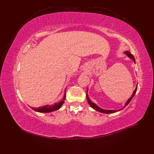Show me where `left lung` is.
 Wrapping results in <instances>:
<instances>
[{
  "instance_id": "left-lung-1",
  "label": "left lung",
  "mask_w": 154,
  "mask_h": 154,
  "mask_svg": "<svg viewBox=\"0 0 154 154\" xmlns=\"http://www.w3.org/2000/svg\"><path fill=\"white\" fill-rule=\"evenodd\" d=\"M125 54H127L130 58H131V59L133 60L134 63H136V60H135V58H134V56H133L131 53H130L129 52V51H125ZM137 86L136 87V89H135V91H134V92H133V94H132V96L130 97V98L128 100V101H127V103H125V105L124 106L123 108H125V107L126 106H127V105L130 103V101L132 100V99L133 98L134 96L135 95V94H136V91H137ZM87 101H88V104H89V105H91V106L92 107V108H93L94 109H95V110H97V111H99L100 112L105 113V114H110V113H114V112H117V110H105V109H101V108H100V107H99V106H97L95 103H92V102L90 100V99L88 98V95H87ZM123 109H120V110H118V111H119V110H122Z\"/></svg>"
}]
</instances>
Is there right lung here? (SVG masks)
<instances>
[{
    "label": "right lung",
    "mask_w": 154,
    "mask_h": 154,
    "mask_svg": "<svg viewBox=\"0 0 154 154\" xmlns=\"http://www.w3.org/2000/svg\"><path fill=\"white\" fill-rule=\"evenodd\" d=\"M66 94H65L62 100L61 101L58 102V103H54V105H45V106L38 107V108H32V109L34 110L35 111L38 112H44V113L45 112V113L51 112H53V111H55V110H58L60 108V107L62 106V105L63 104L65 99H66Z\"/></svg>",
    "instance_id": "obj_1"
}]
</instances>
